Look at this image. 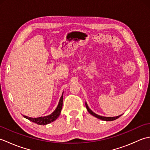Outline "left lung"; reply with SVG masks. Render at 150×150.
Segmentation results:
<instances>
[{
  "label": "left lung",
  "mask_w": 150,
  "mask_h": 150,
  "mask_svg": "<svg viewBox=\"0 0 150 150\" xmlns=\"http://www.w3.org/2000/svg\"><path fill=\"white\" fill-rule=\"evenodd\" d=\"M86 109L88 110V112L90 113L91 115H93L94 117L98 118V119H99L100 120H106V121H111V120H115L117 119H118V118H119L122 115H120L119 116H117V117H103V116H100V115H97L96 113H93V111H92L90 108H89V107L88 106V104L87 103H86Z\"/></svg>",
  "instance_id": "1"
}]
</instances>
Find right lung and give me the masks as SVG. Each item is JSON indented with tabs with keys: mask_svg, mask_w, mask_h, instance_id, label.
<instances>
[{
	"mask_svg": "<svg viewBox=\"0 0 150 150\" xmlns=\"http://www.w3.org/2000/svg\"><path fill=\"white\" fill-rule=\"evenodd\" d=\"M62 101H63V93L61 97H60L59 103L55 109V110L54 111L52 114L50 115L45 116V117H40L37 118L28 117L25 115H23V116L24 117L26 118V119L32 121V122L36 123L37 124H39V125H46V124H50L52 122H53L54 120H55L57 118L59 117V116L60 114V112H61V110L62 108Z\"/></svg>",
	"mask_w": 150,
	"mask_h": 150,
	"instance_id": "add662e5",
	"label": "right lung"
}]
</instances>
